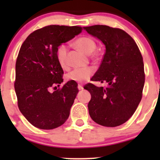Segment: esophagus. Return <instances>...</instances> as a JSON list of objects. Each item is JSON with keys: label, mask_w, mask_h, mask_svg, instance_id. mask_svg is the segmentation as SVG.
<instances>
[{"label": "esophagus", "mask_w": 160, "mask_h": 160, "mask_svg": "<svg viewBox=\"0 0 160 160\" xmlns=\"http://www.w3.org/2000/svg\"><path fill=\"white\" fill-rule=\"evenodd\" d=\"M77 88H78V89L80 90L83 89V87L82 86V85H80V84H78V87H77Z\"/></svg>", "instance_id": "esophagus-1"}]
</instances>
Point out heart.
I'll list each match as a JSON object with an SVG mask.
<instances>
[{"instance_id": "obj_1", "label": "heart", "mask_w": 160, "mask_h": 160, "mask_svg": "<svg viewBox=\"0 0 160 160\" xmlns=\"http://www.w3.org/2000/svg\"><path fill=\"white\" fill-rule=\"evenodd\" d=\"M75 45L79 49L81 50L83 53L87 55H90L94 52L96 49V43L94 40L90 37H80L75 41ZM67 47L66 45L62 44L58 47L56 50V58L59 65L62 68L67 67ZM93 72V70L91 67H82V68L74 69L67 74V79L71 81L77 83H83L87 81L91 77Z\"/></svg>"}]
</instances>
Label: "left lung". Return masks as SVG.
<instances>
[{
	"mask_svg": "<svg viewBox=\"0 0 160 160\" xmlns=\"http://www.w3.org/2000/svg\"><path fill=\"white\" fill-rule=\"evenodd\" d=\"M105 46L103 60L92 81H105L107 88L85 86L91 94L90 118L98 125L116 127L128 120L138 108L145 83L142 56L133 38L125 31L107 25L83 27Z\"/></svg>",
	"mask_w": 160,
	"mask_h": 160,
	"instance_id": "left-lung-1",
	"label": "left lung"
}]
</instances>
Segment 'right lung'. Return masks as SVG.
Listing matches in <instances>:
<instances>
[{
	"instance_id": "obj_1",
	"label": "right lung",
	"mask_w": 160,
	"mask_h": 160,
	"mask_svg": "<svg viewBox=\"0 0 160 160\" xmlns=\"http://www.w3.org/2000/svg\"><path fill=\"white\" fill-rule=\"evenodd\" d=\"M81 32L78 26L49 25L30 34L21 46L15 65L14 89L19 110L36 128H58L70 116L79 91L77 83L70 80L62 89L52 93L49 89L63 80L56 50Z\"/></svg>"
}]
</instances>
